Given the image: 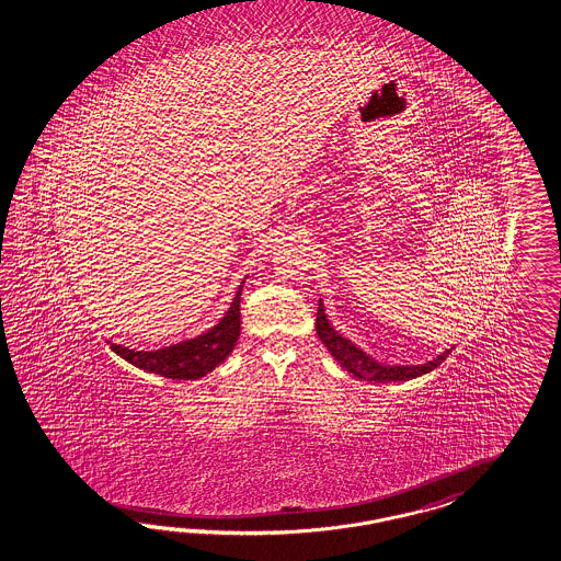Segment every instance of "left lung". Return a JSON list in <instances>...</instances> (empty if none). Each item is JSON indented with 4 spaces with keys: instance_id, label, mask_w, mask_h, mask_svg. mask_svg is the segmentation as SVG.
I'll return each instance as SVG.
<instances>
[{
    "instance_id": "8db88e82",
    "label": "left lung",
    "mask_w": 561,
    "mask_h": 561,
    "mask_svg": "<svg viewBox=\"0 0 561 561\" xmlns=\"http://www.w3.org/2000/svg\"><path fill=\"white\" fill-rule=\"evenodd\" d=\"M317 334H319L322 345L329 348L333 355L334 362L341 365L353 378L364 379V381H378V383H388V381H409V379L421 378L424 374L433 371L439 367L447 355L455 347L445 348L437 357H433L426 364L402 365V364H381L374 359L364 348L357 347L345 334L339 333L333 327V322L327 317L324 304L319 302V314H317Z\"/></svg>"
}]
</instances>
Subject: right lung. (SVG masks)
I'll return each mask as SVG.
<instances>
[{"label": "right lung", "mask_w": 561, "mask_h": 561, "mask_svg": "<svg viewBox=\"0 0 561 561\" xmlns=\"http://www.w3.org/2000/svg\"><path fill=\"white\" fill-rule=\"evenodd\" d=\"M247 279V277H244ZM244 279L237 289L225 317L194 339H185L169 347L157 351H137L110 343L112 351L121 355L124 362L145 369L149 374H159L169 379H197L208 376L227 359L241 334V291Z\"/></svg>", "instance_id": "add662e5"}]
</instances>
